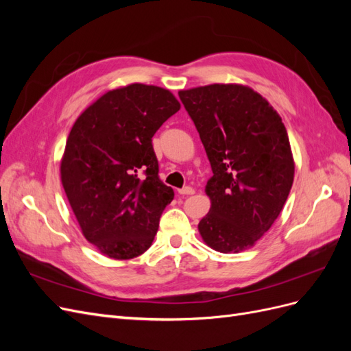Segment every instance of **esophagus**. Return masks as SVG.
<instances>
[{"label":"esophagus","instance_id":"esophagus-1","mask_svg":"<svg viewBox=\"0 0 351 351\" xmlns=\"http://www.w3.org/2000/svg\"><path fill=\"white\" fill-rule=\"evenodd\" d=\"M178 193H180V195H183V196L193 195V193H195V189H193V187H190V186H186V187H183V189H180V190H178Z\"/></svg>","mask_w":351,"mask_h":351}]
</instances>
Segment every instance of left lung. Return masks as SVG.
<instances>
[{"mask_svg":"<svg viewBox=\"0 0 351 351\" xmlns=\"http://www.w3.org/2000/svg\"><path fill=\"white\" fill-rule=\"evenodd\" d=\"M178 97L214 173L200 236L221 253L250 249L278 218L293 186L294 161L281 117L241 84H209Z\"/></svg>","mask_w":351,"mask_h":351,"instance_id":"1","label":"left lung"}]
</instances>
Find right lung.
Instances as JSON below:
<instances>
[{
    "label": "right lung",
    "instance_id": "right-lung-1",
    "mask_svg": "<svg viewBox=\"0 0 351 351\" xmlns=\"http://www.w3.org/2000/svg\"><path fill=\"white\" fill-rule=\"evenodd\" d=\"M178 110L169 90L133 83L102 95L71 127L61 183L83 236L108 258L151 247L174 197L159 180L152 137Z\"/></svg>",
    "mask_w": 351,
    "mask_h": 351
}]
</instances>
